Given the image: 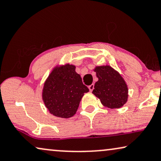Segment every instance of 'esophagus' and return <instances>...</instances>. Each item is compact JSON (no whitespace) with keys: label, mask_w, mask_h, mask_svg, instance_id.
<instances>
[{"label":"esophagus","mask_w":161,"mask_h":161,"mask_svg":"<svg viewBox=\"0 0 161 161\" xmlns=\"http://www.w3.org/2000/svg\"><path fill=\"white\" fill-rule=\"evenodd\" d=\"M88 88H89V90H90V91H93V90L94 89V85L93 84H92V85H90V86H88Z\"/></svg>","instance_id":"obj_1"}]
</instances>
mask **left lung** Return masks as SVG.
<instances>
[{
    "instance_id": "8db88e82",
    "label": "left lung",
    "mask_w": 161,
    "mask_h": 161,
    "mask_svg": "<svg viewBox=\"0 0 161 161\" xmlns=\"http://www.w3.org/2000/svg\"><path fill=\"white\" fill-rule=\"evenodd\" d=\"M98 81L92 93L98 98L106 108L119 109L128 99V87L121 75L110 65L96 66Z\"/></svg>"
}]
</instances>
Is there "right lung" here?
Masks as SVG:
<instances>
[{"mask_svg":"<svg viewBox=\"0 0 161 161\" xmlns=\"http://www.w3.org/2000/svg\"><path fill=\"white\" fill-rule=\"evenodd\" d=\"M88 91L76 66L67 63L53 68L44 82L42 98L51 114L68 119L76 114L81 99Z\"/></svg>","mask_w":161,"mask_h":161,"instance_id":"obj_1","label":"right lung"}]
</instances>
